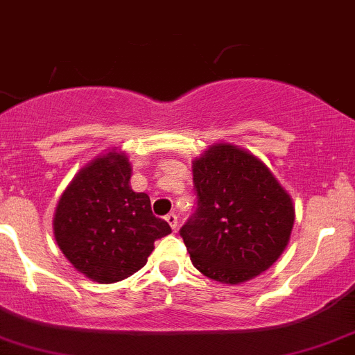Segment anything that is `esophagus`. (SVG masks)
Listing matches in <instances>:
<instances>
[{"label": "esophagus", "mask_w": 355, "mask_h": 355, "mask_svg": "<svg viewBox=\"0 0 355 355\" xmlns=\"http://www.w3.org/2000/svg\"><path fill=\"white\" fill-rule=\"evenodd\" d=\"M165 221H167L168 225H171L172 230H175V226H178V216H175L174 212H168V214L165 216Z\"/></svg>", "instance_id": "esophagus-1"}]
</instances>
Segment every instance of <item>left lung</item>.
Wrapping results in <instances>:
<instances>
[{
  "instance_id": "8db88e82",
  "label": "left lung",
  "mask_w": 355,
  "mask_h": 355,
  "mask_svg": "<svg viewBox=\"0 0 355 355\" xmlns=\"http://www.w3.org/2000/svg\"><path fill=\"white\" fill-rule=\"evenodd\" d=\"M197 207L180 235L198 272L239 284L273 265L289 242L293 200L254 155L216 144L193 162Z\"/></svg>"
}]
</instances>
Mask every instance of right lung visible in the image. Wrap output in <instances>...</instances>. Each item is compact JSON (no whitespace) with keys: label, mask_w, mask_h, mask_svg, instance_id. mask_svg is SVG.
<instances>
[{"label":"right lung","mask_w":355,"mask_h":355,"mask_svg":"<svg viewBox=\"0 0 355 355\" xmlns=\"http://www.w3.org/2000/svg\"><path fill=\"white\" fill-rule=\"evenodd\" d=\"M130 164L110 151L76 174L60 197L53 234L60 251L89 279L111 284L143 268L155 241L171 234L146 193L130 188Z\"/></svg>","instance_id":"right-lung-1"}]
</instances>
